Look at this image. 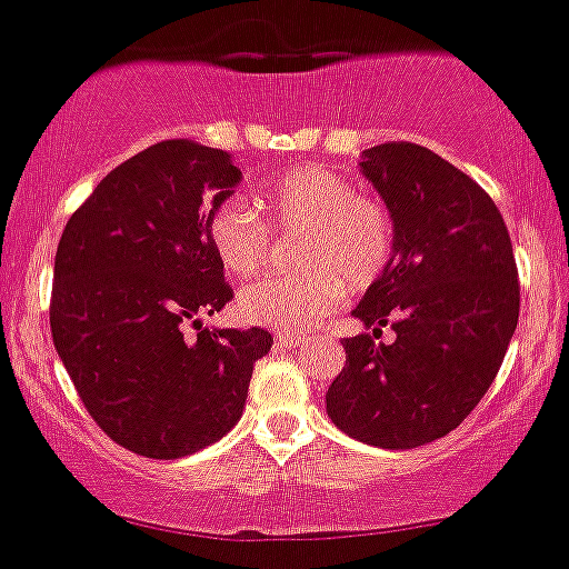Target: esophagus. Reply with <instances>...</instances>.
I'll use <instances>...</instances> for the list:
<instances>
[{"label":"esophagus","mask_w":569,"mask_h":569,"mask_svg":"<svg viewBox=\"0 0 569 569\" xmlns=\"http://www.w3.org/2000/svg\"><path fill=\"white\" fill-rule=\"evenodd\" d=\"M278 346H286V349H295V346H300V335L295 332H278Z\"/></svg>","instance_id":"34e87169"}]
</instances>
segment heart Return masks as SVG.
<instances>
[{"label": "heart", "instance_id": "1", "mask_svg": "<svg viewBox=\"0 0 569 569\" xmlns=\"http://www.w3.org/2000/svg\"><path fill=\"white\" fill-rule=\"evenodd\" d=\"M257 209L229 197L209 214V246L229 278L260 274L269 260V226L295 234V278L251 283L237 298L246 323L306 329L338 306L346 291H363L387 271L395 254V223L387 206L358 194L352 182L323 166L280 171L257 191Z\"/></svg>", "mask_w": 569, "mask_h": 569}]
</instances>
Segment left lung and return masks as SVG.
Returning <instances> with one entry per match:
<instances>
[{
    "label": "left lung",
    "instance_id": "1",
    "mask_svg": "<svg viewBox=\"0 0 569 569\" xmlns=\"http://www.w3.org/2000/svg\"><path fill=\"white\" fill-rule=\"evenodd\" d=\"M360 171L392 214L395 254L352 312L372 335L343 340L326 412L372 447H423L452 432L501 369L521 300L516 254L492 197L429 148L380 142ZM387 322L396 340L375 345Z\"/></svg>",
    "mask_w": 569,
    "mask_h": 569
}]
</instances>
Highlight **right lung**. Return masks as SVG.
<instances>
[{"label": "right lung", "instance_id": "1", "mask_svg": "<svg viewBox=\"0 0 569 569\" xmlns=\"http://www.w3.org/2000/svg\"><path fill=\"white\" fill-rule=\"evenodd\" d=\"M240 177L229 151L162 140L102 177L59 240L53 346L97 427L137 456L220 441L274 343L257 326L200 323L234 298L206 226Z\"/></svg>", "mask_w": 569, "mask_h": 569}]
</instances>
